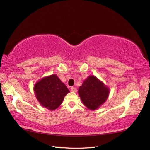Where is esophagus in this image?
<instances>
[{"instance_id": "obj_1", "label": "esophagus", "mask_w": 150, "mask_h": 150, "mask_svg": "<svg viewBox=\"0 0 150 150\" xmlns=\"http://www.w3.org/2000/svg\"><path fill=\"white\" fill-rule=\"evenodd\" d=\"M71 91L72 92H74V93H76V92H77V89H76L75 87H71Z\"/></svg>"}]
</instances>
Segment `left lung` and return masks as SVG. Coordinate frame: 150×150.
Instances as JSON below:
<instances>
[{"label": "left lung", "instance_id": "8db88e82", "mask_svg": "<svg viewBox=\"0 0 150 150\" xmlns=\"http://www.w3.org/2000/svg\"><path fill=\"white\" fill-rule=\"evenodd\" d=\"M110 89L95 76L84 80L79 87V94L83 105L91 110L98 109L108 99Z\"/></svg>", "mask_w": 150, "mask_h": 150}]
</instances>
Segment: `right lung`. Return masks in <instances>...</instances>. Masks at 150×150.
Returning a JSON list of instances; mask_svg holds the SVG:
<instances>
[{
	"instance_id": "obj_1",
	"label": "right lung",
	"mask_w": 150,
	"mask_h": 150,
	"mask_svg": "<svg viewBox=\"0 0 150 150\" xmlns=\"http://www.w3.org/2000/svg\"><path fill=\"white\" fill-rule=\"evenodd\" d=\"M36 98L40 104L50 110H54L61 105L70 91L56 75L42 79L34 86Z\"/></svg>"
}]
</instances>
